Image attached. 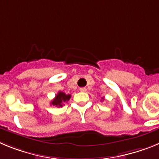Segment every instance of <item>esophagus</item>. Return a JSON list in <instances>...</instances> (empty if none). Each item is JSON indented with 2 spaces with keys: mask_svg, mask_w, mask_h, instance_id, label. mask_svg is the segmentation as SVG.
Instances as JSON below:
<instances>
[{
  "mask_svg": "<svg viewBox=\"0 0 159 159\" xmlns=\"http://www.w3.org/2000/svg\"><path fill=\"white\" fill-rule=\"evenodd\" d=\"M80 91L81 92H86L87 88H80Z\"/></svg>",
  "mask_w": 159,
  "mask_h": 159,
  "instance_id": "34e87169",
  "label": "esophagus"
}]
</instances>
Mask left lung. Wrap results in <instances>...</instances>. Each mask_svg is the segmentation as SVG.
Instances as JSON below:
<instances>
[{
    "mask_svg": "<svg viewBox=\"0 0 159 159\" xmlns=\"http://www.w3.org/2000/svg\"><path fill=\"white\" fill-rule=\"evenodd\" d=\"M103 99H104V98H102V100H103Z\"/></svg>",
    "mask_w": 159,
    "mask_h": 159,
    "instance_id": "1",
    "label": "left lung"
}]
</instances>
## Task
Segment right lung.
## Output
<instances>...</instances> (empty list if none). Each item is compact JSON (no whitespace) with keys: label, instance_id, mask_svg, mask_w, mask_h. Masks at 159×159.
I'll return each instance as SVG.
<instances>
[{"label":"right lung","instance_id":"obj_1","mask_svg":"<svg viewBox=\"0 0 159 159\" xmlns=\"http://www.w3.org/2000/svg\"><path fill=\"white\" fill-rule=\"evenodd\" d=\"M71 98V95H66L64 92H59L58 94L56 95L52 101L51 102V105L56 106L57 107H62L64 106V102H67Z\"/></svg>","mask_w":159,"mask_h":159}]
</instances>
